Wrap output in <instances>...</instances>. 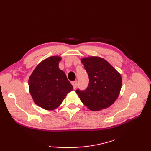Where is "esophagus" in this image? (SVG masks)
Segmentation results:
<instances>
[{"label": "esophagus", "instance_id": "obj_1", "mask_svg": "<svg viewBox=\"0 0 151 151\" xmlns=\"http://www.w3.org/2000/svg\"><path fill=\"white\" fill-rule=\"evenodd\" d=\"M72 84L73 86V88H74V89H75L76 88V87H77V81H73L72 83Z\"/></svg>", "mask_w": 151, "mask_h": 151}]
</instances>
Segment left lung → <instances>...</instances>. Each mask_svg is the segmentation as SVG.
I'll list each match as a JSON object with an SVG mask.
<instances>
[{
	"instance_id": "obj_1",
	"label": "left lung",
	"mask_w": 151,
	"mask_h": 151,
	"mask_svg": "<svg viewBox=\"0 0 151 151\" xmlns=\"http://www.w3.org/2000/svg\"><path fill=\"white\" fill-rule=\"evenodd\" d=\"M89 76L85 90H76L81 101L92 111L107 108L116 101L122 88L120 74L104 58L89 57L81 59Z\"/></svg>"
}]
</instances>
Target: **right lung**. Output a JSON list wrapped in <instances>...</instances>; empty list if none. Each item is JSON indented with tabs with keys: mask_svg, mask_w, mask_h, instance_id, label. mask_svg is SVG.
I'll list each match as a JSON object with an SVG mask.
<instances>
[{
	"mask_svg": "<svg viewBox=\"0 0 151 151\" xmlns=\"http://www.w3.org/2000/svg\"><path fill=\"white\" fill-rule=\"evenodd\" d=\"M61 57L45 59L30 76L28 84L34 102L45 109L53 110L60 106L66 95L73 90L65 72L58 67Z\"/></svg>",
	"mask_w": 151,
	"mask_h": 151,
	"instance_id": "1",
	"label": "right lung"
}]
</instances>
